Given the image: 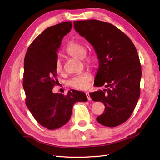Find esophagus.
Masks as SVG:
<instances>
[{"instance_id": "esophagus-1", "label": "esophagus", "mask_w": 160, "mask_h": 160, "mask_svg": "<svg viewBox=\"0 0 160 160\" xmlns=\"http://www.w3.org/2000/svg\"><path fill=\"white\" fill-rule=\"evenodd\" d=\"M86 95H87V97L88 100H91V97H90L89 93V92H87V93H86Z\"/></svg>"}]
</instances>
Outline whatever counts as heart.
Returning a JSON list of instances; mask_svg holds the SVG:
<instances>
[{"instance_id": "heart-1", "label": "heart", "mask_w": 160, "mask_h": 160, "mask_svg": "<svg viewBox=\"0 0 160 160\" xmlns=\"http://www.w3.org/2000/svg\"><path fill=\"white\" fill-rule=\"evenodd\" d=\"M66 53L69 56L76 58L82 59L84 58L85 63L89 65L92 64L94 62L93 58L91 56L84 57L86 54L85 47L81 42L76 41V40H72L69 42L66 48ZM55 70L56 72L58 74L63 73L62 64L59 59H58L56 62ZM91 80H92V76L89 71H84L71 78L69 81V84L71 87L76 88L77 89L83 90L88 87Z\"/></svg>"}]
</instances>
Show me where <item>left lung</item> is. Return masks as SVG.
Wrapping results in <instances>:
<instances>
[{"label":"left lung","instance_id":"1","mask_svg":"<svg viewBox=\"0 0 160 160\" xmlns=\"http://www.w3.org/2000/svg\"><path fill=\"white\" fill-rule=\"evenodd\" d=\"M74 29L93 47L99 68L94 85L107 89L90 93L105 106L96 120L108 127L122 124L131 116L140 94L142 69L131 39L112 24L97 20L74 21Z\"/></svg>","mask_w":160,"mask_h":160}]
</instances>
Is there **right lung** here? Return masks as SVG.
<instances>
[{"mask_svg":"<svg viewBox=\"0 0 160 160\" xmlns=\"http://www.w3.org/2000/svg\"><path fill=\"white\" fill-rule=\"evenodd\" d=\"M72 28L71 21L49 27L30 45L24 60L23 88L26 105L38 123L49 130L58 128L70 120L73 104L87 102L82 91H69L67 96L53 93L58 82L55 70L61 41Z\"/></svg>","mask_w":160,"mask_h":160,"instance_id":"obj_1","label":"right lung"}]
</instances>
